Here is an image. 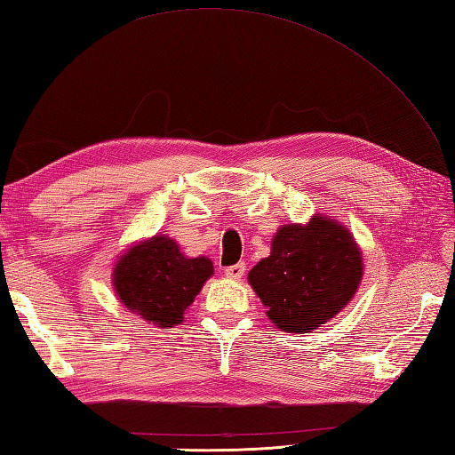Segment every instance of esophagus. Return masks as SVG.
I'll return each mask as SVG.
<instances>
[{
	"instance_id": "esophagus-1",
	"label": "esophagus",
	"mask_w": 455,
	"mask_h": 455,
	"mask_svg": "<svg viewBox=\"0 0 455 455\" xmlns=\"http://www.w3.org/2000/svg\"><path fill=\"white\" fill-rule=\"evenodd\" d=\"M244 270H246L244 264H233V266H228V268H225V274L230 280H240L244 275Z\"/></svg>"
}]
</instances>
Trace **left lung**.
Returning <instances> with one entry per match:
<instances>
[{"instance_id":"left-lung-1","label":"left lung","mask_w":455,"mask_h":455,"mask_svg":"<svg viewBox=\"0 0 455 455\" xmlns=\"http://www.w3.org/2000/svg\"><path fill=\"white\" fill-rule=\"evenodd\" d=\"M361 275V252L349 230L315 217L306 227H282L248 282L275 327L307 333L349 304Z\"/></svg>"}]
</instances>
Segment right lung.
<instances>
[{"label": "right lung", "instance_id": "obj_1", "mask_svg": "<svg viewBox=\"0 0 455 455\" xmlns=\"http://www.w3.org/2000/svg\"><path fill=\"white\" fill-rule=\"evenodd\" d=\"M211 274L209 258H187L172 238L159 235L120 258L114 286L128 309L157 327H173L183 322L185 309Z\"/></svg>", "mask_w": 455, "mask_h": 455}]
</instances>
